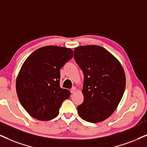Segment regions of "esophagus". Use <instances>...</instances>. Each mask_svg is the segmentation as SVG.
<instances>
[{
  "label": "esophagus",
  "mask_w": 147,
  "mask_h": 147,
  "mask_svg": "<svg viewBox=\"0 0 147 147\" xmlns=\"http://www.w3.org/2000/svg\"><path fill=\"white\" fill-rule=\"evenodd\" d=\"M76 87H73L71 89V93H74L76 92Z\"/></svg>",
  "instance_id": "1"
}]
</instances>
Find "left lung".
I'll return each mask as SVG.
<instances>
[{
    "label": "left lung",
    "instance_id": "8db88e82",
    "mask_svg": "<svg viewBox=\"0 0 147 147\" xmlns=\"http://www.w3.org/2000/svg\"><path fill=\"white\" fill-rule=\"evenodd\" d=\"M75 61L84 74V101L77 107L83 120L98 123L113 113L123 95L125 75L119 61L99 46H79Z\"/></svg>",
    "mask_w": 147,
    "mask_h": 147
}]
</instances>
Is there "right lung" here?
Masks as SVG:
<instances>
[{
    "label": "right lung",
    "mask_w": 147,
    "mask_h": 147,
    "mask_svg": "<svg viewBox=\"0 0 147 147\" xmlns=\"http://www.w3.org/2000/svg\"><path fill=\"white\" fill-rule=\"evenodd\" d=\"M73 57L70 48L49 46L37 49L27 58L16 80V91L29 115L50 121L59 115L69 90L60 86L61 68Z\"/></svg>",
    "instance_id": "1"
}]
</instances>
